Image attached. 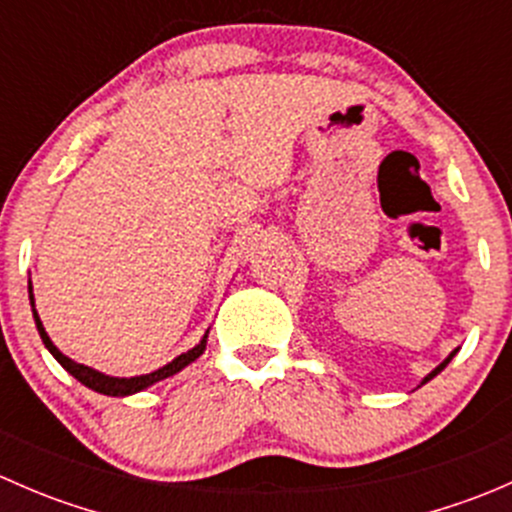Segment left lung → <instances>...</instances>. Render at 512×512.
I'll use <instances>...</instances> for the list:
<instances>
[{
	"label": "left lung",
	"mask_w": 512,
	"mask_h": 512,
	"mask_svg": "<svg viewBox=\"0 0 512 512\" xmlns=\"http://www.w3.org/2000/svg\"><path fill=\"white\" fill-rule=\"evenodd\" d=\"M456 352H458V349H456ZM456 352H451V356H448V359H446V361H443V364H438V366H436V369H433V371H431V374H428V376H426V379H423V384H426V381H431V379H433V376H436V374H438V371H443V369H446V364H448V361H451V359H453V356H456Z\"/></svg>",
	"instance_id": "left-lung-1"
}]
</instances>
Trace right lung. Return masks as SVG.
Here are the masks:
<instances>
[{"label":"right lung","instance_id":"add662e5","mask_svg":"<svg viewBox=\"0 0 512 512\" xmlns=\"http://www.w3.org/2000/svg\"><path fill=\"white\" fill-rule=\"evenodd\" d=\"M29 299H32V307H34V294H32V282H29ZM34 322H36V329H39V337L41 342H44V347L49 349L51 354H54V359L59 361L61 366H64L66 371H69L74 379H79L81 384L89 386V389L98 391V394H106V396H128V394H136V391H143L148 389V386H153L156 381H163L168 379V376L178 374L180 369H185V366L190 364V361L198 359L200 354L205 352V344H208V334H205L203 339H200L198 347H193L190 352L175 356L170 364H165L163 369L153 371V374H143V376H131V379H118V376H106L101 374V371L91 369V366H84V364H76L74 359H69V356H64L59 352V349L54 347V342L49 339V334L44 332V324H41L39 314H36L34 309Z\"/></svg>","mask_w":512,"mask_h":512}]
</instances>
